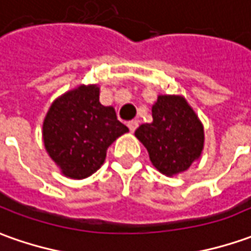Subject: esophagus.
Wrapping results in <instances>:
<instances>
[{"label":"esophagus","mask_w":251,"mask_h":251,"mask_svg":"<svg viewBox=\"0 0 251 251\" xmlns=\"http://www.w3.org/2000/svg\"><path fill=\"white\" fill-rule=\"evenodd\" d=\"M137 126H139V122H137V121H130V122H127V127L130 129V132H134V130L137 129Z\"/></svg>","instance_id":"1"}]
</instances>
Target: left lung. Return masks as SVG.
Listing matches in <instances>:
<instances>
[{
    "label": "left lung",
    "mask_w": 251,
    "mask_h": 251,
    "mask_svg": "<svg viewBox=\"0 0 251 251\" xmlns=\"http://www.w3.org/2000/svg\"><path fill=\"white\" fill-rule=\"evenodd\" d=\"M134 134L152 165L169 177L185 172L203 150V125L183 96L159 95L152 105V122L140 125Z\"/></svg>",
    "instance_id": "obj_1"
}]
</instances>
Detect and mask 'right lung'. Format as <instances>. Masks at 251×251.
<instances>
[{
  "instance_id": "right-lung-1",
  "label": "right lung",
  "mask_w": 251,
  "mask_h": 251,
  "mask_svg": "<svg viewBox=\"0 0 251 251\" xmlns=\"http://www.w3.org/2000/svg\"><path fill=\"white\" fill-rule=\"evenodd\" d=\"M97 85H81L54 100L42 126L47 152L70 178H86L105 161L107 148L129 132L114 107L99 100Z\"/></svg>"
}]
</instances>
